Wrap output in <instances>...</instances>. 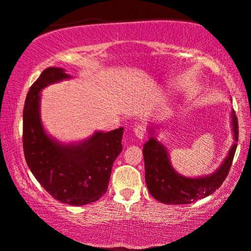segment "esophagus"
Segmentation results:
<instances>
[{"label": "esophagus", "instance_id": "esophagus-1", "mask_svg": "<svg viewBox=\"0 0 251 251\" xmlns=\"http://www.w3.org/2000/svg\"><path fill=\"white\" fill-rule=\"evenodd\" d=\"M145 133H146V128L142 125L137 126V127L134 128V135L138 138V139H140V140L144 139V137H145Z\"/></svg>", "mask_w": 251, "mask_h": 251}]
</instances>
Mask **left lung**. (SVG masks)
Wrapping results in <instances>:
<instances>
[{"mask_svg":"<svg viewBox=\"0 0 251 251\" xmlns=\"http://www.w3.org/2000/svg\"><path fill=\"white\" fill-rule=\"evenodd\" d=\"M234 145L214 174L190 178L178 174L170 163L166 148L154 138L153 128H150V139L144 144L145 180L150 194L164 204H190L214 194L229 174L230 166L237 148L238 123L235 112H231Z\"/></svg>","mask_w":251,"mask_h":251,"instance_id":"1","label":"left lung"}]
</instances>
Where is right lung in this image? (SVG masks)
<instances>
[{"label": "right lung", "instance_id": "obj_1", "mask_svg": "<svg viewBox=\"0 0 251 251\" xmlns=\"http://www.w3.org/2000/svg\"><path fill=\"white\" fill-rule=\"evenodd\" d=\"M71 79L63 68L50 67L31 85L24 108V152L31 174L53 198L70 205L97 201L107 191L114 160L123 150L124 128L97 131L79 143L57 142L43 128L41 91Z\"/></svg>", "mask_w": 251, "mask_h": 251}]
</instances>
